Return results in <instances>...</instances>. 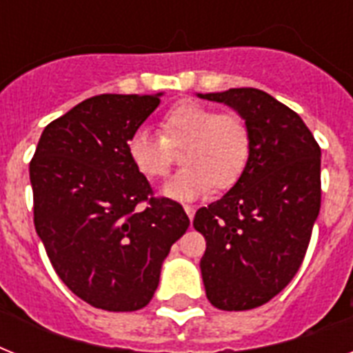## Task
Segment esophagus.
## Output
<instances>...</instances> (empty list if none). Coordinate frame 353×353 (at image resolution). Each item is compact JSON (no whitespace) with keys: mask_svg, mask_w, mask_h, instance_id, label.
Instances as JSON below:
<instances>
[{"mask_svg":"<svg viewBox=\"0 0 353 353\" xmlns=\"http://www.w3.org/2000/svg\"><path fill=\"white\" fill-rule=\"evenodd\" d=\"M185 212H187V216L192 220L194 214H196V209H194L192 205H185Z\"/></svg>","mask_w":353,"mask_h":353,"instance_id":"1","label":"esophagus"}]
</instances>
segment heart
Returning a JSON list of instances; mask_svg holds the SVG:
<instances>
[{
	"mask_svg": "<svg viewBox=\"0 0 353 353\" xmlns=\"http://www.w3.org/2000/svg\"><path fill=\"white\" fill-rule=\"evenodd\" d=\"M181 170L166 181L168 198L196 199L216 187H232L251 155V130L238 113H220L199 102L185 101L165 113L161 133L139 128L126 144L128 157L143 176L157 179L168 174L172 148H181Z\"/></svg>",
	"mask_w": 353,
	"mask_h": 353,
	"instance_id": "b5f03b06",
	"label": "heart"
}]
</instances>
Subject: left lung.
Here are the masks:
<instances>
[{"label": "left lung", "instance_id": "obj_1", "mask_svg": "<svg viewBox=\"0 0 353 353\" xmlns=\"http://www.w3.org/2000/svg\"><path fill=\"white\" fill-rule=\"evenodd\" d=\"M199 97L234 108L251 130L240 179L194 218L207 240L199 262L207 299L218 310L243 312L279 295L301 268L321 210V146L304 121L265 91Z\"/></svg>", "mask_w": 353, "mask_h": 353}]
</instances>
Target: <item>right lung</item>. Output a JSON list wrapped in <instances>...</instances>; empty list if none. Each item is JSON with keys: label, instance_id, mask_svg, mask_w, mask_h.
Wrapping results in <instances>:
<instances>
[{"label": "right lung", "instance_id": "1", "mask_svg": "<svg viewBox=\"0 0 353 353\" xmlns=\"http://www.w3.org/2000/svg\"><path fill=\"white\" fill-rule=\"evenodd\" d=\"M161 95H97L47 124L29 174L34 227L74 295L106 312L152 301L161 263L190 225L174 199L154 198L128 139Z\"/></svg>", "mask_w": 353, "mask_h": 353}]
</instances>
